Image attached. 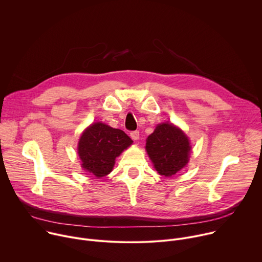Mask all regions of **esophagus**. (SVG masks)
<instances>
[{"label":"esophagus","instance_id":"esophagus-1","mask_svg":"<svg viewBox=\"0 0 262 262\" xmlns=\"http://www.w3.org/2000/svg\"><path fill=\"white\" fill-rule=\"evenodd\" d=\"M130 137H132V139L133 140H138L139 139V137H140V134H139V132L138 130H134V132H132L130 133Z\"/></svg>","mask_w":262,"mask_h":262}]
</instances>
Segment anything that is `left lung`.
<instances>
[{
  "label": "left lung",
  "mask_w": 262,
  "mask_h": 262,
  "mask_svg": "<svg viewBox=\"0 0 262 262\" xmlns=\"http://www.w3.org/2000/svg\"><path fill=\"white\" fill-rule=\"evenodd\" d=\"M146 151L159 174L175 175L189 163L191 145L186 135L172 123L158 124L146 140Z\"/></svg>",
  "instance_id": "8db88e82"
}]
</instances>
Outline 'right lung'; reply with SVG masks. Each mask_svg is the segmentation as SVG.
<instances>
[{
	"label": "right lung",
	"instance_id": "add662e5",
	"mask_svg": "<svg viewBox=\"0 0 262 262\" xmlns=\"http://www.w3.org/2000/svg\"><path fill=\"white\" fill-rule=\"evenodd\" d=\"M133 144V140L121 129L104 123L95 122L82 134L78 154L82 168L96 177L107 175L115 165V160Z\"/></svg>",
	"mask_w": 262,
	"mask_h": 262
}]
</instances>
